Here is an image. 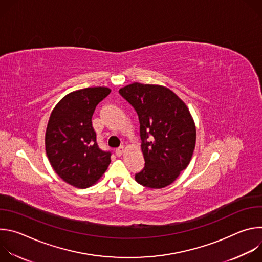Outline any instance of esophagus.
Masks as SVG:
<instances>
[{
    "instance_id": "34e87169",
    "label": "esophagus",
    "mask_w": 262,
    "mask_h": 262,
    "mask_svg": "<svg viewBox=\"0 0 262 262\" xmlns=\"http://www.w3.org/2000/svg\"><path fill=\"white\" fill-rule=\"evenodd\" d=\"M115 152H116V155H117L118 157L122 156V155H123V152H124V147H123V146H120V147L116 148V150H115Z\"/></svg>"
}]
</instances>
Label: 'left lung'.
I'll list each match as a JSON object with an SVG mask.
<instances>
[{
    "label": "left lung",
    "instance_id": "obj_1",
    "mask_svg": "<svg viewBox=\"0 0 262 262\" xmlns=\"http://www.w3.org/2000/svg\"><path fill=\"white\" fill-rule=\"evenodd\" d=\"M136 110L145 167L136 181L146 188L171 184L189 166L196 145V127L188 106L170 89L133 83L119 90Z\"/></svg>",
    "mask_w": 262,
    "mask_h": 262
}]
</instances>
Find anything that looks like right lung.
<instances>
[{"label":"right lung","instance_id":"add662e5","mask_svg":"<svg viewBox=\"0 0 262 262\" xmlns=\"http://www.w3.org/2000/svg\"><path fill=\"white\" fill-rule=\"evenodd\" d=\"M111 92L91 87L65 95L54 107L46 133V151L55 172L79 189L94 184L111 163V152L96 142L92 115Z\"/></svg>","mask_w":262,"mask_h":262}]
</instances>
